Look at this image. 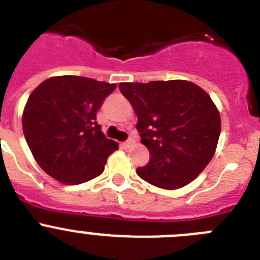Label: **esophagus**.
<instances>
[{"mask_svg": "<svg viewBox=\"0 0 260 260\" xmlns=\"http://www.w3.org/2000/svg\"><path fill=\"white\" fill-rule=\"evenodd\" d=\"M135 144V140H133L132 137H129L127 140V141H124L123 142V146H125V147H129V146H132V145Z\"/></svg>", "mask_w": 260, "mask_h": 260, "instance_id": "esophagus-1", "label": "esophagus"}]
</instances>
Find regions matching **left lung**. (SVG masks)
Listing matches in <instances>:
<instances>
[{"mask_svg":"<svg viewBox=\"0 0 260 260\" xmlns=\"http://www.w3.org/2000/svg\"><path fill=\"white\" fill-rule=\"evenodd\" d=\"M137 114L141 142L150 161L136 173L151 185L176 190L209 164L217 149L220 116L209 94L188 81L120 83Z\"/></svg>","mask_w":260,"mask_h":260,"instance_id":"left-lung-1","label":"left lung"}]
</instances>
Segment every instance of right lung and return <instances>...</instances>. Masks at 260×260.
<instances>
[{
	"mask_svg": "<svg viewBox=\"0 0 260 260\" xmlns=\"http://www.w3.org/2000/svg\"><path fill=\"white\" fill-rule=\"evenodd\" d=\"M115 83L78 75L46 79L26 101L23 132L41 168L65 185L100 176L118 150L96 122V113Z\"/></svg>",
	"mask_w": 260,
	"mask_h": 260,
	"instance_id": "right-lung-1",
	"label": "right lung"
}]
</instances>
